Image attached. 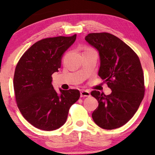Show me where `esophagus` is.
I'll return each mask as SVG.
<instances>
[{
    "instance_id": "1",
    "label": "esophagus",
    "mask_w": 155,
    "mask_h": 155,
    "mask_svg": "<svg viewBox=\"0 0 155 155\" xmlns=\"http://www.w3.org/2000/svg\"><path fill=\"white\" fill-rule=\"evenodd\" d=\"M90 96V92L88 90H81V97H87Z\"/></svg>"
}]
</instances>
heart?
I'll use <instances>...</instances> for the list:
<instances>
[{"mask_svg": "<svg viewBox=\"0 0 155 155\" xmlns=\"http://www.w3.org/2000/svg\"><path fill=\"white\" fill-rule=\"evenodd\" d=\"M86 51H94V49H92V48H87V49H86Z\"/></svg>", "mask_w": 155, "mask_h": 155, "instance_id": "obj_1", "label": "heart"}]
</instances>
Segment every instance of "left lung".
<instances>
[{
	"instance_id": "obj_1",
	"label": "left lung",
	"mask_w": 155,
	"mask_h": 155,
	"mask_svg": "<svg viewBox=\"0 0 155 155\" xmlns=\"http://www.w3.org/2000/svg\"><path fill=\"white\" fill-rule=\"evenodd\" d=\"M85 39L98 51V75L112 90L109 95L91 91V95L98 102L91 116L104 129L121 127L132 118L144 96V77L140 59L130 46L111 33H89Z\"/></svg>"
}]
</instances>
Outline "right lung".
I'll list each match as a JSON object with an SVG mask.
<instances>
[{
    "mask_svg": "<svg viewBox=\"0 0 155 155\" xmlns=\"http://www.w3.org/2000/svg\"><path fill=\"white\" fill-rule=\"evenodd\" d=\"M70 37L45 38L33 44L16 65L14 89L17 106L33 127L56 130L66 122L70 107L80 98L78 90H63L58 94L52 85V74L58 72L65 51L74 42Z\"/></svg>",
    "mask_w": 155,
    "mask_h": 155,
    "instance_id": "1",
    "label": "right lung"
}]
</instances>
